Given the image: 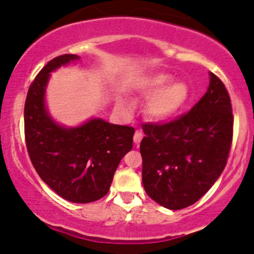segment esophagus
<instances>
[{
  "instance_id": "esophagus-1",
  "label": "esophagus",
  "mask_w": 254,
  "mask_h": 254,
  "mask_svg": "<svg viewBox=\"0 0 254 254\" xmlns=\"http://www.w3.org/2000/svg\"><path fill=\"white\" fill-rule=\"evenodd\" d=\"M142 137H143L142 132H141L140 130H136L135 135H134V142H135V145H138V143L141 142V140H142Z\"/></svg>"
}]
</instances>
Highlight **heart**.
<instances>
[{
    "mask_svg": "<svg viewBox=\"0 0 254 254\" xmlns=\"http://www.w3.org/2000/svg\"><path fill=\"white\" fill-rule=\"evenodd\" d=\"M137 92L145 100H151L147 113L156 122H169L183 112L191 98L190 85L183 80H174L168 73H157L142 79L137 84ZM127 111H132V105L124 102Z\"/></svg>",
    "mask_w": 254,
    "mask_h": 254,
    "instance_id": "1",
    "label": "heart"
}]
</instances>
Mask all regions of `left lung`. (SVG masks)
Here are the masks:
<instances>
[{
    "label": "left lung",
    "instance_id": "8db88e82",
    "mask_svg": "<svg viewBox=\"0 0 254 254\" xmlns=\"http://www.w3.org/2000/svg\"><path fill=\"white\" fill-rule=\"evenodd\" d=\"M233 127L229 93L209 73L207 92L188 114L167 124L143 127L140 151L148 196L172 210L198 201L225 168Z\"/></svg>",
    "mask_w": 254,
    "mask_h": 254
}]
</instances>
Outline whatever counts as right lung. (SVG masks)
Wrapping results in <instances>:
<instances>
[{"label":"right lung","instance_id":"obj_1","mask_svg":"<svg viewBox=\"0 0 254 254\" xmlns=\"http://www.w3.org/2000/svg\"><path fill=\"white\" fill-rule=\"evenodd\" d=\"M79 61L76 55H63L42 68L26 96L24 127L29 156L42 181L66 201L90 203L108 193L120 161L131 151L135 130L101 118L76 127L52 118L46 103L51 73Z\"/></svg>","mask_w":254,"mask_h":254}]
</instances>
